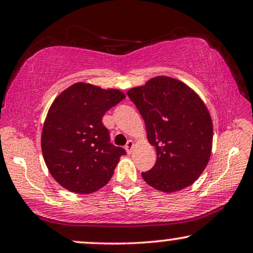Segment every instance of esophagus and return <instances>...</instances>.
I'll list each match as a JSON object with an SVG mask.
<instances>
[{
  "instance_id": "obj_1",
  "label": "esophagus",
  "mask_w": 253,
  "mask_h": 253,
  "mask_svg": "<svg viewBox=\"0 0 253 253\" xmlns=\"http://www.w3.org/2000/svg\"><path fill=\"white\" fill-rule=\"evenodd\" d=\"M132 148H133V141L132 140H127V143L126 145V151L130 154L131 151H132Z\"/></svg>"
}]
</instances>
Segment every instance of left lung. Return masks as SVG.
I'll return each instance as SVG.
<instances>
[{
    "instance_id": "1",
    "label": "left lung",
    "mask_w": 253,
    "mask_h": 253,
    "mask_svg": "<svg viewBox=\"0 0 253 253\" xmlns=\"http://www.w3.org/2000/svg\"><path fill=\"white\" fill-rule=\"evenodd\" d=\"M131 101L144 119L147 139L157 150V162L144 181L164 192L191 185L210 160L213 126L202 99L174 78H152L129 89Z\"/></svg>"
}]
</instances>
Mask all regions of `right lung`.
<instances>
[{
    "mask_svg": "<svg viewBox=\"0 0 253 253\" xmlns=\"http://www.w3.org/2000/svg\"><path fill=\"white\" fill-rule=\"evenodd\" d=\"M124 98L119 89L77 83L54 100L43 124L41 150L58 184L86 195L109 182L126 152L110 143L102 117Z\"/></svg>",
    "mask_w": 253,
    "mask_h": 253,
    "instance_id": "right-lung-1",
    "label": "right lung"
}]
</instances>
